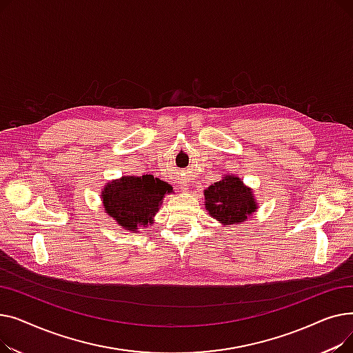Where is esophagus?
Segmentation results:
<instances>
[{
  "label": "esophagus",
  "mask_w": 353,
  "mask_h": 353,
  "mask_svg": "<svg viewBox=\"0 0 353 353\" xmlns=\"http://www.w3.org/2000/svg\"><path fill=\"white\" fill-rule=\"evenodd\" d=\"M181 189H183V190H188V189H189V184H188L186 181H183V183H181Z\"/></svg>",
  "instance_id": "esophagus-1"
}]
</instances>
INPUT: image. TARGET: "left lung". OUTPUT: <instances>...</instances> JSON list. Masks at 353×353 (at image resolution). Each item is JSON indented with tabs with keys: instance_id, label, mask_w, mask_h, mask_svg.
Instances as JSON below:
<instances>
[{
	"instance_id": "obj_1",
	"label": "left lung",
	"mask_w": 353,
	"mask_h": 353,
	"mask_svg": "<svg viewBox=\"0 0 353 353\" xmlns=\"http://www.w3.org/2000/svg\"><path fill=\"white\" fill-rule=\"evenodd\" d=\"M206 209L220 223H243L248 216L254 212L256 201L250 189L243 186L242 180L234 176H226L205 190Z\"/></svg>"
}]
</instances>
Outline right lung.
<instances>
[{
	"label": "right lung",
	"instance_id": "right-lung-1",
	"mask_svg": "<svg viewBox=\"0 0 353 353\" xmlns=\"http://www.w3.org/2000/svg\"><path fill=\"white\" fill-rule=\"evenodd\" d=\"M172 192V186L152 174L141 177H121L108 183L103 192L105 212L128 230L137 226L153 223L152 219L159 210L165 193Z\"/></svg>",
	"mask_w": 353,
	"mask_h": 353
}]
</instances>
